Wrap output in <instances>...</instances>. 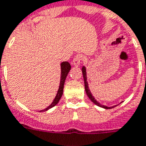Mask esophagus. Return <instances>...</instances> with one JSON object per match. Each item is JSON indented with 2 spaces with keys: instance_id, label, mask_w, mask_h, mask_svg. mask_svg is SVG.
Returning a JSON list of instances; mask_svg holds the SVG:
<instances>
[{
  "instance_id": "esophagus-1",
  "label": "esophagus",
  "mask_w": 146,
  "mask_h": 146,
  "mask_svg": "<svg viewBox=\"0 0 146 146\" xmlns=\"http://www.w3.org/2000/svg\"><path fill=\"white\" fill-rule=\"evenodd\" d=\"M81 60H82V56L80 54H77L74 57V58L73 60V65L75 66H78L80 65V62H81Z\"/></svg>"
}]
</instances>
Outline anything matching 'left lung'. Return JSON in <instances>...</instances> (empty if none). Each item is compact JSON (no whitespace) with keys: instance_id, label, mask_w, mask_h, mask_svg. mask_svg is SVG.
Returning a JSON list of instances; mask_svg holds the SVG:
<instances>
[{"instance_id":"left-lung-1","label":"left lung","mask_w":146,"mask_h":146,"mask_svg":"<svg viewBox=\"0 0 146 146\" xmlns=\"http://www.w3.org/2000/svg\"><path fill=\"white\" fill-rule=\"evenodd\" d=\"M82 73H83V76H84V88H85V92H86V94L88 96V98L91 100V101L92 102V103H94L95 104L97 105L99 107H101V108H104L105 109H111L112 108H115L116 107L117 105H115V106H113V107H107V106H104V105H102L100 104L99 102L96 100L94 98V96L92 95L90 92V89H89V88H88V84L87 82V73H86V68L83 66L82 67Z\"/></svg>"}]
</instances>
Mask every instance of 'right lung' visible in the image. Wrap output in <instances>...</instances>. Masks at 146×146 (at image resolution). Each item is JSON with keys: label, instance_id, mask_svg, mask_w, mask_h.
<instances>
[{"label": "right lung", "instance_id": "add662e5", "mask_svg": "<svg viewBox=\"0 0 146 146\" xmlns=\"http://www.w3.org/2000/svg\"><path fill=\"white\" fill-rule=\"evenodd\" d=\"M71 70V66L70 64L68 62H63L62 63H61V80H60V84H59V88L58 92H57V95H56L54 100H53V102L51 103V104L48 106L46 108L43 109V110H41L39 111V112L41 111H46L49 109H50L53 107H54L56 104H58V103L60 100V99L62 97V96L63 94V88H64V84H65V81H66V78L68 73L70 72V70Z\"/></svg>", "mask_w": 146, "mask_h": 146}]
</instances>
